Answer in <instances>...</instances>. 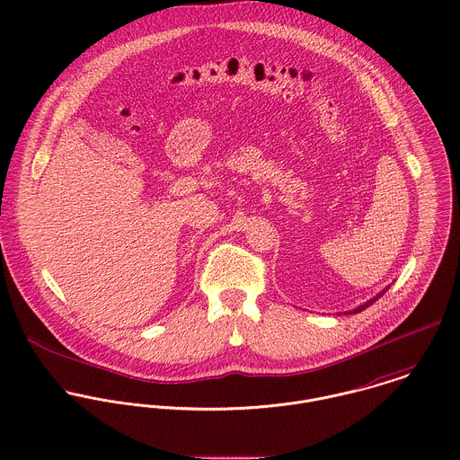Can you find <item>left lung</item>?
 <instances>
[{
	"label": "left lung",
	"mask_w": 460,
	"mask_h": 460,
	"mask_svg": "<svg viewBox=\"0 0 460 460\" xmlns=\"http://www.w3.org/2000/svg\"><path fill=\"white\" fill-rule=\"evenodd\" d=\"M388 288H390V287H386V288H385V290H381V292H379V294H377V296H374V297H372V299H368V301H367V303H363V305H359V306H356V308H354V310H349V312H343V315H352V314H359V312H363V310H367V308H368V306H372V305H374V303H376V301H377V299H379V297H383V296H385V294H386V290H388Z\"/></svg>",
	"instance_id": "obj_1"
}]
</instances>
